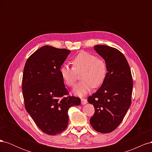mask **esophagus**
Returning a JSON list of instances; mask_svg holds the SVG:
<instances>
[{
	"label": "esophagus",
	"mask_w": 152,
	"mask_h": 152,
	"mask_svg": "<svg viewBox=\"0 0 152 152\" xmlns=\"http://www.w3.org/2000/svg\"><path fill=\"white\" fill-rule=\"evenodd\" d=\"M87 103V101L86 99H85V98H82V99H81V103H82V104H86Z\"/></svg>",
	"instance_id": "esophagus-1"
}]
</instances>
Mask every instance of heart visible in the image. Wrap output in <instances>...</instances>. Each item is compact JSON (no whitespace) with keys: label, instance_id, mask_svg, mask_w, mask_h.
Segmentation results:
<instances>
[{"label":"heart","instance_id":"heart-1","mask_svg":"<svg viewBox=\"0 0 152 152\" xmlns=\"http://www.w3.org/2000/svg\"><path fill=\"white\" fill-rule=\"evenodd\" d=\"M72 67L64 64L59 68V73L65 84L72 87L75 86L80 74L82 80L73 89L75 94L82 96L93 88H98L103 84L107 76V62L95 54L87 51H81L72 60Z\"/></svg>","mask_w":152,"mask_h":152}]
</instances>
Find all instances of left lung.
I'll list each match as a JSON object with an SVG mask.
<instances>
[{
  "label": "left lung",
  "mask_w": 152,
  "mask_h": 152,
  "mask_svg": "<svg viewBox=\"0 0 152 152\" xmlns=\"http://www.w3.org/2000/svg\"><path fill=\"white\" fill-rule=\"evenodd\" d=\"M94 50L107 62V76L99 89L87 98L95 112L90 124L96 131L109 133L120 125L131 104L133 81L130 66L118 49L96 45Z\"/></svg>",
  "instance_id": "8db88e82"
}]
</instances>
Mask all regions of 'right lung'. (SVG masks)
I'll list each match as a JSON object with an SVG mask.
<instances>
[{"instance_id":"obj_1","label":"right lung","mask_w":152,"mask_h":152,"mask_svg":"<svg viewBox=\"0 0 152 152\" xmlns=\"http://www.w3.org/2000/svg\"><path fill=\"white\" fill-rule=\"evenodd\" d=\"M70 50L50 45L40 48L27 59L22 79L25 109L36 125L48 135L65 131L68 110L80 105V99L69 96L59 68Z\"/></svg>"}]
</instances>
